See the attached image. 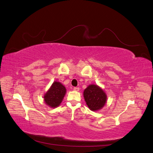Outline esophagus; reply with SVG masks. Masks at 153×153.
<instances>
[{"label": "esophagus", "instance_id": "esophagus-1", "mask_svg": "<svg viewBox=\"0 0 153 153\" xmlns=\"http://www.w3.org/2000/svg\"><path fill=\"white\" fill-rule=\"evenodd\" d=\"M74 91H79V87H74Z\"/></svg>", "mask_w": 153, "mask_h": 153}]
</instances>
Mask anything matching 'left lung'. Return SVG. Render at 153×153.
Masks as SVG:
<instances>
[{
  "instance_id": "left-lung-1",
  "label": "left lung",
  "mask_w": 153,
  "mask_h": 153,
  "mask_svg": "<svg viewBox=\"0 0 153 153\" xmlns=\"http://www.w3.org/2000/svg\"><path fill=\"white\" fill-rule=\"evenodd\" d=\"M84 98L87 106L91 111H97L105 105L106 93L97 85H89L84 91Z\"/></svg>"
}]
</instances>
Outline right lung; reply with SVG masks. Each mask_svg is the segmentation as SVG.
<instances>
[{"mask_svg": "<svg viewBox=\"0 0 153 153\" xmlns=\"http://www.w3.org/2000/svg\"><path fill=\"white\" fill-rule=\"evenodd\" d=\"M66 93V88L59 82L55 81L44 95V101L51 108L58 107Z\"/></svg>", "mask_w": 153, "mask_h": 153, "instance_id": "obj_1", "label": "right lung"}]
</instances>
